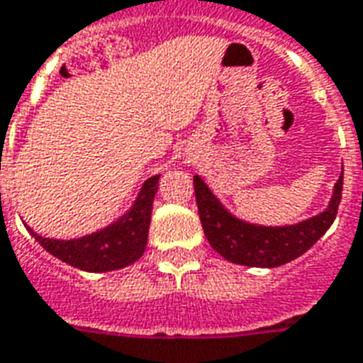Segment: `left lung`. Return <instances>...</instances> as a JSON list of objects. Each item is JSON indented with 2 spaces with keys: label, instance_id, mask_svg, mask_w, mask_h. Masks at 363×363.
<instances>
[{
  "label": "left lung",
  "instance_id": "1",
  "mask_svg": "<svg viewBox=\"0 0 363 363\" xmlns=\"http://www.w3.org/2000/svg\"><path fill=\"white\" fill-rule=\"evenodd\" d=\"M195 199L208 243L232 263L247 267H280L300 257L335 222L342 197V176L335 185L329 208L294 226H255L234 218L214 197L207 184L195 176Z\"/></svg>",
  "mask_w": 363,
  "mask_h": 363
}]
</instances>
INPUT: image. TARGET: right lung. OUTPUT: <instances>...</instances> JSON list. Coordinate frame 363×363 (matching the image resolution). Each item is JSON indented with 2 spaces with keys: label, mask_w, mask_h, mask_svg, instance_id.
I'll use <instances>...</instances> for the list:
<instances>
[{
  "label": "right lung",
  "mask_w": 363,
  "mask_h": 363,
  "mask_svg": "<svg viewBox=\"0 0 363 363\" xmlns=\"http://www.w3.org/2000/svg\"><path fill=\"white\" fill-rule=\"evenodd\" d=\"M158 178L160 176H152L145 182L133 208L121 220L96 234L79 240H50L34 232L30 234L48 253L81 271L104 272L131 265L147 247Z\"/></svg>",
  "instance_id": "right-lung-1"
}]
</instances>
